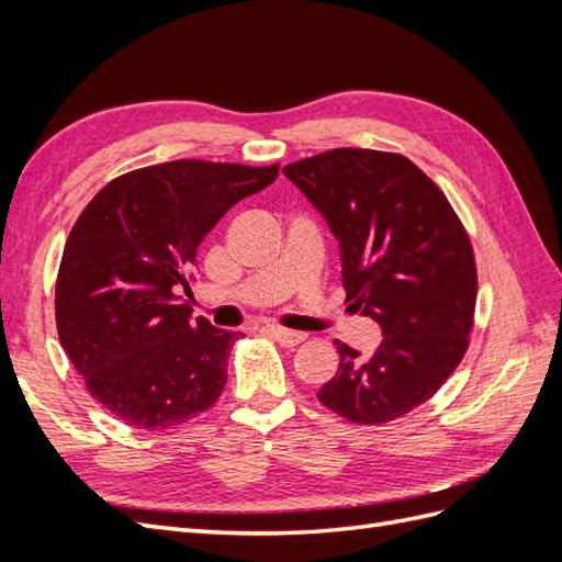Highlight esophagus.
Instances as JSON below:
<instances>
[{
    "mask_svg": "<svg viewBox=\"0 0 562 562\" xmlns=\"http://www.w3.org/2000/svg\"><path fill=\"white\" fill-rule=\"evenodd\" d=\"M265 333L274 337L277 342L283 345V347H295V345H300V342H304V339H307V333L288 330V328H281V326H265Z\"/></svg>",
    "mask_w": 562,
    "mask_h": 562,
    "instance_id": "obj_1",
    "label": "esophagus"
}]
</instances>
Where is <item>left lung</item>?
Masks as SVG:
<instances>
[{
	"instance_id": "left-lung-1",
	"label": "left lung",
	"mask_w": 562,
	"mask_h": 562,
	"mask_svg": "<svg viewBox=\"0 0 562 562\" xmlns=\"http://www.w3.org/2000/svg\"><path fill=\"white\" fill-rule=\"evenodd\" d=\"M339 241L347 302L382 328L375 353L345 342L318 401L353 424H386L452 375L473 328L475 260L446 194L403 155L339 147L283 168Z\"/></svg>"
}]
</instances>
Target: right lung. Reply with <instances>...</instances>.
I'll return each mask as SVG.
<instances>
[{"label":"right lung","instance_id":"add662e5","mask_svg":"<svg viewBox=\"0 0 562 562\" xmlns=\"http://www.w3.org/2000/svg\"><path fill=\"white\" fill-rule=\"evenodd\" d=\"M277 176L279 164L178 159L114 178L81 211L58 269L56 326L114 417L171 429L223 394L239 333L192 318L178 291H190L203 236Z\"/></svg>","mask_w":562,"mask_h":562}]
</instances>
